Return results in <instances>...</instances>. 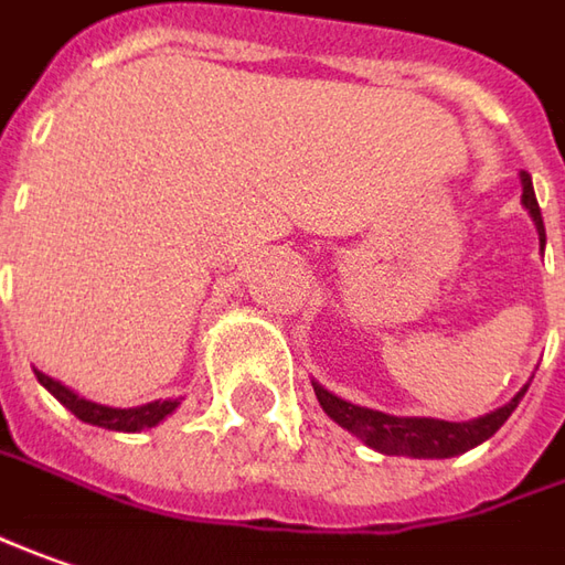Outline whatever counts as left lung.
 <instances>
[{
	"label": "left lung",
	"mask_w": 565,
	"mask_h": 565,
	"mask_svg": "<svg viewBox=\"0 0 565 565\" xmlns=\"http://www.w3.org/2000/svg\"><path fill=\"white\" fill-rule=\"evenodd\" d=\"M522 205L531 214L537 236H541V246L547 243L544 236V217L537 209V199H534V185L531 177L522 173ZM527 385L525 382L512 402H505L503 407L475 417V420H439V417H398V414H385V411H373V407L354 405L341 395L329 392L326 385L312 380V392L319 398L322 411L329 414L338 427H344L348 433H354L356 439L370 449H376L382 455H407V458H452V455L468 452L480 443H487L497 429L503 427L509 420V414L519 407V402L525 398Z\"/></svg>",
	"instance_id": "8db88e82"
}]
</instances>
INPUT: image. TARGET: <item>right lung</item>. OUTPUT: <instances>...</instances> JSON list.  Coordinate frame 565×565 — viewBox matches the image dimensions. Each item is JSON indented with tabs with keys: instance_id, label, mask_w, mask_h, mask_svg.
Segmentation results:
<instances>
[{
	"instance_id": "add662e5",
	"label": "right lung",
	"mask_w": 565,
	"mask_h": 565,
	"mask_svg": "<svg viewBox=\"0 0 565 565\" xmlns=\"http://www.w3.org/2000/svg\"><path fill=\"white\" fill-rule=\"evenodd\" d=\"M38 382L60 402L62 407H68L78 420H85L90 427H104V429H116V433H138V429L158 427L160 420H167L177 407H180V398H167V402H148V405L138 407H110L100 405V402H90L85 395H78L75 388L62 385L60 380L46 376L34 370Z\"/></svg>"
}]
</instances>
